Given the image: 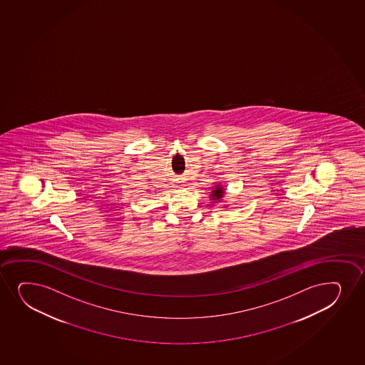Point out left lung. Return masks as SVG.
<instances>
[{
	"instance_id": "8db88e82",
	"label": "left lung",
	"mask_w": 365,
	"mask_h": 365,
	"mask_svg": "<svg viewBox=\"0 0 365 365\" xmlns=\"http://www.w3.org/2000/svg\"><path fill=\"white\" fill-rule=\"evenodd\" d=\"M224 195H225V190L222 189V185H217L214 187L213 191H212V193H210V200L219 202L224 197Z\"/></svg>"
}]
</instances>
